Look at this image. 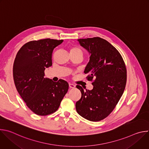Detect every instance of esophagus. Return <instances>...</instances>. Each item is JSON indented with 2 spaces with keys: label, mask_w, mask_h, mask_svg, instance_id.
<instances>
[{
  "label": "esophagus",
  "mask_w": 149,
  "mask_h": 149,
  "mask_svg": "<svg viewBox=\"0 0 149 149\" xmlns=\"http://www.w3.org/2000/svg\"><path fill=\"white\" fill-rule=\"evenodd\" d=\"M69 87L70 88H74L75 87V85L73 84H71V83H70L69 84Z\"/></svg>",
  "instance_id": "1"
}]
</instances>
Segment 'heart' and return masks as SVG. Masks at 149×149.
Returning a JSON list of instances; mask_svg holds the SVG:
<instances>
[{"label": "heart", "instance_id": "1", "mask_svg": "<svg viewBox=\"0 0 149 149\" xmlns=\"http://www.w3.org/2000/svg\"><path fill=\"white\" fill-rule=\"evenodd\" d=\"M70 53L72 54H81L82 55V51L78 47H72L70 49Z\"/></svg>", "mask_w": 149, "mask_h": 149}]
</instances>
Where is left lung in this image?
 Segmentation results:
<instances>
[{"mask_svg": "<svg viewBox=\"0 0 149 149\" xmlns=\"http://www.w3.org/2000/svg\"><path fill=\"white\" fill-rule=\"evenodd\" d=\"M81 47L90 54L84 70L87 79L93 81V88L84 91L77 86L81 97L75 104L77 113L91 121L107 117L122 96L127 81V71L119 52L106 40L95 37L78 39Z\"/></svg>", "mask_w": 149, "mask_h": 149, "instance_id": "obj_1", "label": "left lung"}]
</instances>
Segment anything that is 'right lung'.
<instances>
[{"mask_svg":"<svg viewBox=\"0 0 149 149\" xmlns=\"http://www.w3.org/2000/svg\"><path fill=\"white\" fill-rule=\"evenodd\" d=\"M63 41L49 38L30 41L21 47L15 59L13 75L16 90L37 115L55 112L68 90L67 81L54 82L44 77L45 68L52 65L54 49Z\"/></svg>","mask_w":149,"mask_h":149,"instance_id":"1","label":"right lung"}]
</instances>
